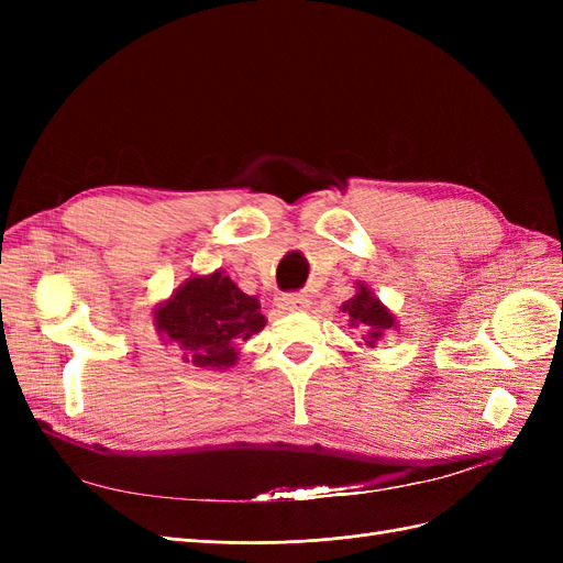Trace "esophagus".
Segmentation results:
<instances>
[{"instance_id":"34e87169","label":"esophagus","mask_w":563,"mask_h":563,"mask_svg":"<svg viewBox=\"0 0 563 563\" xmlns=\"http://www.w3.org/2000/svg\"><path fill=\"white\" fill-rule=\"evenodd\" d=\"M279 308L282 310H305L308 308V298L300 294H284V296H279Z\"/></svg>"}]
</instances>
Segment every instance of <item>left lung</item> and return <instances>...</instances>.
Segmentation results:
<instances>
[{
	"label": "left lung",
	"mask_w": 563,
	"mask_h": 563,
	"mask_svg": "<svg viewBox=\"0 0 563 563\" xmlns=\"http://www.w3.org/2000/svg\"><path fill=\"white\" fill-rule=\"evenodd\" d=\"M343 310L350 317V327H364L366 333V347H376L383 331L395 327V317H391L380 300L373 296L366 286H360V294L343 302Z\"/></svg>",
	"instance_id": "8db88e82"
}]
</instances>
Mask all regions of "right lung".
<instances>
[{"instance_id": "add662e5", "label": "right lung", "mask_w": 563, "mask_h": 563, "mask_svg": "<svg viewBox=\"0 0 563 563\" xmlns=\"http://www.w3.org/2000/svg\"><path fill=\"white\" fill-rule=\"evenodd\" d=\"M157 329L195 366H232L236 345L265 327L261 302L246 296L223 272L185 282L155 312Z\"/></svg>"}]
</instances>
